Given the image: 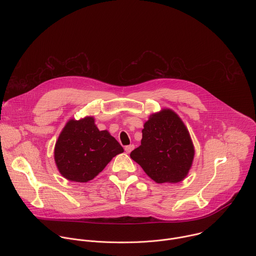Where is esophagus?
I'll use <instances>...</instances> for the list:
<instances>
[{"mask_svg":"<svg viewBox=\"0 0 256 256\" xmlns=\"http://www.w3.org/2000/svg\"><path fill=\"white\" fill-rule=\"evenodd\" d=\"M134 149V144H128V146H126V148H124V150H126V152L128 153V154H130L132 150Z\"/></svg>","mask_w":256,"mask_h":256,"instance_id":"obj_1","label":"esophagus"}]
</instances>
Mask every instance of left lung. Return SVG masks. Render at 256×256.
Segmentation results:
<instances>
[{"mask_svg":"<svg viewBox=\"0 0 256 256\" xmlns=\"http://www.w3.org/2000/svg\"><path fill=\"white\" fill-rule=\"evenodd\" d=\"M142 132L140 146L130 153V158L157 184L184 180L192 166L194 146L179 116L163 108L150 116Z\"/></svg>","mask_w":256,"mask_h":256,"instance_id":"left-lung-1","label":"left lung"}]
</instances>
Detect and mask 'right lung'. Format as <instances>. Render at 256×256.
Masks as SVG:
<instances>
[{"instance_id":"obj_1","label":"right lung","mask_w":256,"mask_h":256,"mask_svg":"<svg viewBox=\"0 0 256 256\" xmlns=\"http://www.w3.org/2000/svg\"><path fill=\"white\" fill-rule=\"evenodd\" d=\"M124 152L108 130H99L93 116L70 118L54 146V162L66 179L88 182L96 177L114 157Z\"/></svg>"}]
</instances>
